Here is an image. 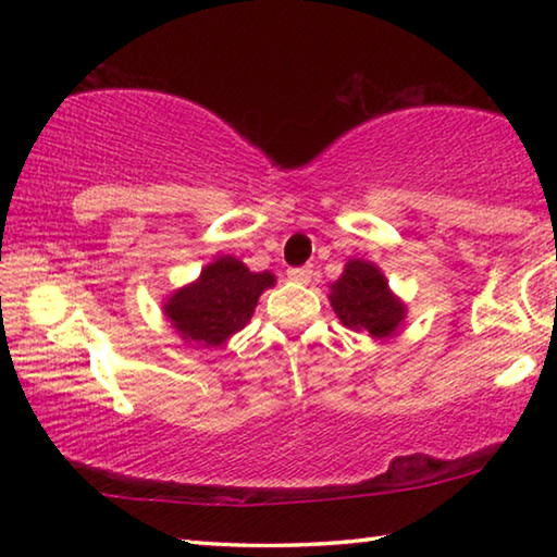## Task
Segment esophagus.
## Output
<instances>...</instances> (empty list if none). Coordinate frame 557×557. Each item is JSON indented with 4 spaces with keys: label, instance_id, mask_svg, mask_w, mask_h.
Listing matches in <instances>:
<instances>
[{
    "label": "esophagus",
    "instance_id": "34e87169",
    "mask_svg": "<svg viewBox=\"0 0 557 557\" xmlns=\"http://www.w3.org/2000/svg\"><path fill=\"white\" fill-rule=\"evenodd\" d=\"M312 275H314L312 268H289L287 270V277L292 282H299V285H307V282L312 280Z\"/></svg>",
    "mask_w": 557,
    "mask_h": 557
}]
</instances>
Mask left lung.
<instances>
[{
  "instance_id": "obj_1",
  "label": "left lung",
  "mask_w": 557,
  "mask_h": 557,
  "mask_svg": "<svg viewBox=\"0 0 557 557\" xmlns=\"http://www.w3.org/2000/svg\"><path fill=\"white\" fill-rule=\"evenodd\" d=\"M329 299L344 326L379 338L391 336L405 317V307L391 295L381 270L366 260L346 262Z\"/></svg>"
}]
</instances>
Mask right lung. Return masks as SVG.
I'll list each match as a JSON object with an SVG mask.
<instances>
[{"label": "right lung", "mask_w": 557, "mask_h": 557, "mask_svg": "<svg viewBox=\"0 0 557 557\" xmlns=\"http://www.w3.org/2000/svg\"><path fill=\"white\" fill-rule=\"evenodd\" d=\"M275 285L270 272H250L240 260L219 258L203 268L201 277L174 292L164 305L176 332L201 346H221L256 312L262 289Z\"/></svg>", "instance_id": "1"}]
</instances>
